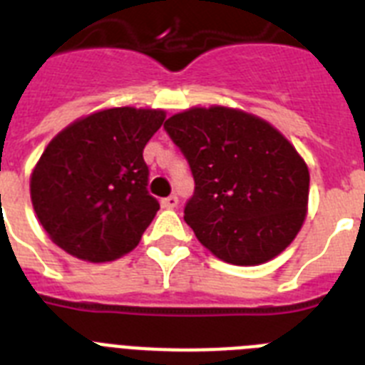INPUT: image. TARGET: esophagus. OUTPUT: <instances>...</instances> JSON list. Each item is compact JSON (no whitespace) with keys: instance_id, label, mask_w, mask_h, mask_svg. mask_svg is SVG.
<instances>
[{"instance_id":"esophagus-1","label":"esophagus","mask_w":365,"mask_h":365,"mask_svg":"<svg viewBox=\"0 0 365 365\" xmlns=\"http://www.w3.org/2000/svg\"><path fill=\"white\" fill-rule=\"evenodd\" d=\"M161 206H163L165 210H174V207L178 206V197L176 195H170V197L163 198V200H161Z\"/></svg>"}]
</instances>
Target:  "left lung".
Here are the masks:
<instances>
[{
	"label": "left lung",
	"mask_w": 365,
	"mask_h": 365,
	"mask_svg": "<svg viewBox=\"0 0 365 365\" xmlns=\"http://www.w3.org/2000/svg\"><path fill=\"white\" fill-rule=\"evenodd\" d=\"M163 128L195 178L183 219L207 250L226 263L259 265L295 240L310 173L280 131L220 106L178 113Z\"/></svg>",
	"instance_id": "left-lung-1"
}]
</instances>
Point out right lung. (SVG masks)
Instances as JSON below:
<instances>
[{
    "mask_svg": "<svg viewBox=\"0 0 365 365\" xmlns=\"http://www.w3.org/2000/svg\"><path fill=\"white\" fill-rule=\"evenodd\" d=\"M163 120L161 109L113 107L51 139L31 174V202L55 245L93 263L135 249L159 210L143 150Z\"/></svg>",
    "mask_w": 365,
    "mask_h": 365,
    "instance_id": "right-lung-1",
    "label": "right lung"
}]
</instances>
